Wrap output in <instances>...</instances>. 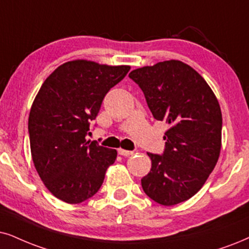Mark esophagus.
<instances>
[{"mask_svg": "<svg viewBox=\"0 0 249 249\" xmlns=\"http://www.w3.org/2000/svg\"><path fill=\"white\" fill-rule=\"evenodd\" d=\"M118 154H119V155H122V156H130V155H133V152H131V150H125V149H122V148H119Z\"/></svg>", "mask_w": 249, "mask_h": 249, "instance_id": "esophagus-1", "label": "esophagus"}]
</instances>
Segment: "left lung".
Masks as SVG:
<instances>
[{
  "instance_id": "left-lung-1",
  "label": "left lung",
  "mask_w": 249,
  "mask_h": 249,
  "mask_svg": "<svg viewBox=\"0 0 249 249\" xmlns=\"http://www.w3.org/2000/svg\"><path fill=\"white\" fill-rule=\"evenodd\" d=\"M128 77L143 92L154 118L170 126L162 155L148 153L152 169L141 186L163 206L184 202L201 190L218 161L221 107L206 80L180 61L137 69Z\"/></svg>"
}]
</instances>
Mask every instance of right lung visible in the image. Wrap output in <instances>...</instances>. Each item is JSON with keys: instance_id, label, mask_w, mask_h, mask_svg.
<instances>
[{"instance_id": "right-lung-1", "label": "right lung", "mask_w": 249, "mask_h": 249, "mask_svg": "<svg viewBox=\"0 0 249 249\" xmlns=\"http://www.w3.org/2000/svg\"><path fill=\"white\" fill-rule=\"evenodd\" d=\"M130 69L77 59L58 67L41 86L28 117L31 153L41 180L57 199L80 203L101 187L117 152L85 138L106 94Z\"/></svg>"}]
</instances>
